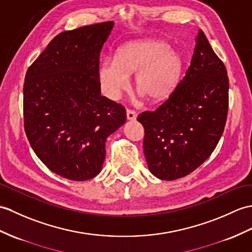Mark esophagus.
Wrapping results in <instances>:
<instances>
[{
	"label": "esophagus",
	"instance_id": "1",
	"mask_svg": "<svg viewBox=\"0 0 252 252\" xmlns=\"http://www.w3.org/2000/svg\"><path fill=\"white\" fill-rule=\"evenodd\" d=\"M136 117H137L136 112H134V110H132V109H127L126 110V118H127V120H135Z\"/></svg>",
	"mask_w": 252,
	"mask_h": 252
}]
</instances>
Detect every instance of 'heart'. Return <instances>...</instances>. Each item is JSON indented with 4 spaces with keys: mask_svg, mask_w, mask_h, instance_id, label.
<instances>
[{
    "mask_svg": "<svg viewBox=\"0 0 252 252\" xmlns=\"http://www.w3.org/2000/svg\"><path fill=\"white\" fill-rule=\"evenodd\" d=\"M184 68L179 52L161 40H136L121 47L115 60L105 59L99 79L106 95L118 98L130 87L135 74V88L151 102L162 101L177 87Z\"/></svg>",
    "mask_w": 252,
    "mask_h": 252,
    "instance_id": "obj_1",
    "label": "heart"
}]
</instances>
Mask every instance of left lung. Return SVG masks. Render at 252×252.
<instances>
[{"label":"left lung","instance_id":"1","mask_svg":"<svg viewBox=\"0 0 252 252\" xmlns=\"http://www.w3.org/2000/svg\"><path fill=\"white\" fill-rule=\"evenodd\" d=\"M191 64L168 99L137 120L145 128L144 154L157 178L192 173L212 155L224 131L229 108L226 68L202 30Z\"/></svg>","mask_w":252,"mask_h":252}]
</instances>
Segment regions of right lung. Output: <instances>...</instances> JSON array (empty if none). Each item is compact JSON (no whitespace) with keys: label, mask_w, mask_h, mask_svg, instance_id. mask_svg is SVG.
<instances>
[{"label":"right lung","mask_w":252,"mask_h":252,"mask_svg":"<svg viewBox=\"0 0 252 252\" xmlns=\"http://www.w3.org/2000/svg\"><path fill=\"white\" fill-rule=\"evenodd\" d=\"M113 21L65 31L26 74L25 131L51 172L84 181L102 171L106 138L125 125L126 109L101 95L99 54Z\"/></svg>","instance_id":"1"}]
</instances>
